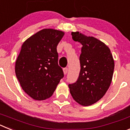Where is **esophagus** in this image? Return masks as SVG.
I'll return each mask as SVG.
<instances>
[{
	"label": "esophagus",
	"mask_w": 130,
	"mask_h": 130,
	"mask_svg": "<svg viewBox=\"0 0 130 130\" xmlns=\"http://www.w3.org/2000/svg\"><path fill=\"white\" fill-rule=\"evenodd\" d=\"M68 68H65L63 69V72H64V73L66 75V73H68Z\"/></svg>",
	"instance_id": "obj_1"
}]
</instances>
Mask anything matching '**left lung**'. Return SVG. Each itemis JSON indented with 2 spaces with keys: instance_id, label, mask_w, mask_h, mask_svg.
<instances>
[{
  "instance_id": "obj_1",
  "label": "left lung",
  "mask_w": 130,
  "mask_h": 130,
  "mask_svg": "<svg viewBox=\"0 0 130 130\" xmlns=\"http://www.w3.org/2000/svg\"><path fill=\"white\" fill-rule=\"evenodd\" d=\"M72 38L82 44L77 81L68 85L73 100L83 106L95 104L105 94L112 81L115 62L109 48L100 40L79 32Z\"/></svg>"
}]
</instances>
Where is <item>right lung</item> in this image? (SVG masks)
<instances>
[{
    "instance_id": "add662e5",
    "label": "right lung",
    "mask_w": 130,
    "mask_h": 130,
    "mask_svg": "<svg viewBox=\"0 0 130 130\" xmlns=\"http://www.w3.org/2000/svg\"><path fill=\"white\" fill-rule=\"evenodd\" d=\"M64 35L62 31L44 28L31 36L21 46L15 62V75L23 90L35 100L51 97L64 77L57 51Z\"/></svg>"
}]
</instances>
